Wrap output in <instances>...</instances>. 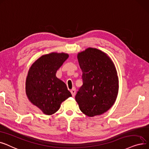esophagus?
<instances>
[{"mask_svg":"<svg viewBox=\"0 0 149 149\" xmlns=\"http://www.w3.org/2000/svg\"><path fill=\"white\" fill-rule=\"evenodd\" d=\"M71 93H72V95L73 96H75V93H76V88L74 87L73 88V89L71 90Z\"/></svg>","mask_w":149,"mask_h":149,"instance_id":"34e87169","label":"esophagus"}]
</instances>
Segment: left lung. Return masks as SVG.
I'll return each instance as SVG.
<instances>
[{"label":"left lung","mask_w":149,"mask_h":149,"mask_svg":"<svg viewBox=\"0 0 149 149\" xmlns=\"http://www.w3.org/2000/svg\"><path fill=\"white\" fill-rule=\"evenodd\" d=\"M83 84L75 100L81 111L93 117L109 110L118 93V77L111 60L100 49L88 48L77 55Z\"/></svg>","instance_id":"obj_1"}]
</instances>
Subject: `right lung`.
I'll use <instances>...</instances> for the list:
<instances>
[{"label": "right lung", "mask_w": 149, "mask_h": 149, "mask_svg": "<svg viewBox=\"0 0 149 149\" xmlns=\"http://www.w3.org/2000/svg\"><path fill=\"white\" fill-rule=\"evenodd\" d=\"M68 55L52 53L42 56L30 67L26 81V93L29 100L45 115L57 111L61 104L72 94L66 84L56 76Z\"/></svg>", "instance_id": "obj_1"}]
</instances>
